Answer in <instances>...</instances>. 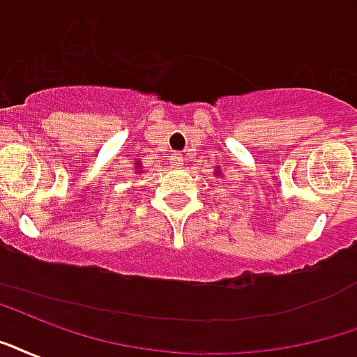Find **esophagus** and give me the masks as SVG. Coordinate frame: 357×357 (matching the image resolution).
Segmentation results:
<instances>
[{
    "mask_svg": "<svg viewBox=\"0 0 357 357\" xmlns=\"http://www.w3.org/2000/svg\"><path fill=\"white\" fill-rule=\"evenodd\" d=\"M172 165H174V167H181V165H183V157H181L179 153H174L172 155Z\"/></svg>",
    "mask_w": 357,
    "mask_h": 357,
    "instance_id": "obj_1",
    "label": "esophagus"
}]
</instances>
